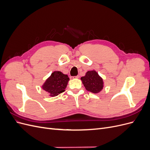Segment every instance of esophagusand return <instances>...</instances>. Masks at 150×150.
Listing matches in <instances>:
<instances>
[{"mask_svg": "<svg viewBox=\"0 0 150 150\" xmlns=\"http://www.w3.org/2000/svg\"><path fill=\"white\" fill-rule=\"evenodd\" d=\"M79 76L78 75V76H75V77H71V79H74V78H76V79H78V78H79Z\"/></svg>", "mask_w": 150, "mask_h": 150, "instance_id": "34e87169", "label": "esophagus"}]
</instances>
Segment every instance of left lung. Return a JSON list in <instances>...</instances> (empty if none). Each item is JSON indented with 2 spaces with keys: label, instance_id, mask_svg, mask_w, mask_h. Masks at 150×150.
<instances>
[{
  "label": "left lung",
  "instance_id": "obj_1",
  "mask_svg": "<svg viewBox=\"0 0 150 150\" xmlns=\"http://www.w3.org/2000/svg\"><path fill=\"white\" fill-rule=\"evenodd\" d=\"M81 80L86 89L91 93H99L104 88L103 78L94 70L86 72L85 76L81 78Z\"/></svg>",
  "mask_w": 150,
  "mask_h": 150
}]
</instances>
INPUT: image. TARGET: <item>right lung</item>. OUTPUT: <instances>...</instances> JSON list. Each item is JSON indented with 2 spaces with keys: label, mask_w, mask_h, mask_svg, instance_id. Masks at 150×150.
<instances>
[{
  "label": "right lung",
  "mask_w": 150,
  "mask_h": 150,
  "mask_svg": "<svg viewBox=\"0 0 150 150\" xmlns=\"http://www.w3.org/2000/svg\"><path fill=\"white\" fill-rule=\"evenodd\" d=\"M69 78L67 74L61 71H54L51 75L45 81L42 88L49 94L51 97L56 96L65 91Z\"/></svg>",
  "instance_id": "obj_1"
}]
</instances>
